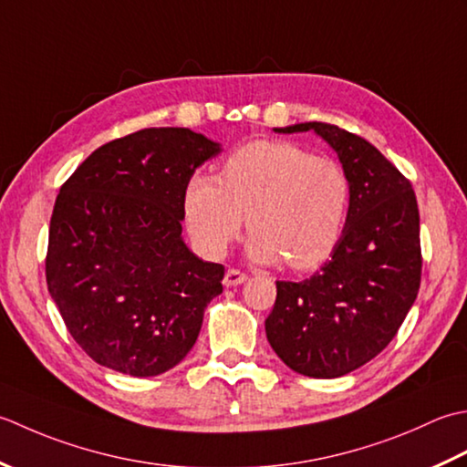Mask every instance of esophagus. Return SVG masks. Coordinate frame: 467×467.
Returning a JSON list of instances; mask_svg holds the SVG:
<instances>
[{
	"mask_svg": "<svg viewBox=\"0 0 467 467\" xmlns=\"http://www.w3.org/2000/svg\"><path fill=\"white\" fill-rule=\"evenodd\" d=\"M245 280H247V274L242 272V270H237V268H230L223 275L225 286H237V284H242Z\"/></svg>",
	"mask_w": 467,
	"mask_h": 467,
	"instance_id": "1",
	"label": "esophagus"
}]
</instances>
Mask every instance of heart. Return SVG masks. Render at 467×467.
<instances>
[{"instance_id": "heart-1", "label": "heart", "mask_w": 467, "mask_h": 467, "mask_svg": "<svg viewBox=\"0 0 467 467\" xmlns=\"http://www.w3.org/2000/svg\"><path fill=\"white\" fill-rule=\"evenodd\" d=\"M348 209L345 169L290 140L247 142L223 161L220 175H193L185 187V220L205 254L223 255L247 220L252 258H284L292 270L330 258Z\"/></svg>"}]
</instances>
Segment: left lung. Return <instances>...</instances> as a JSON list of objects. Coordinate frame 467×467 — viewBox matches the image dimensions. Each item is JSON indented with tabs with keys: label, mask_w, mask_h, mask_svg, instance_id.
Returning <instances> with one entry per match:
<instances>
[{
	"label": "left lung",
	"mask_w": 467,
	"mask_h": 467,
	"mask_svg": "<svg viewBox=\"0 0 467 467\" xmlns=\"http://www.w3.org/2000/svg\"><path fill=\"white\" fill-rule=\"evenodd\" d=\"M314 130L337 150L350 183L342 240L302 282H275L265 337L300 375L335 379L375 358L397 335L421 284L420 209L409 179L377 147L327 122Z\"/></svg>",
	"instance_id": "obj_1"
}]
</instances>
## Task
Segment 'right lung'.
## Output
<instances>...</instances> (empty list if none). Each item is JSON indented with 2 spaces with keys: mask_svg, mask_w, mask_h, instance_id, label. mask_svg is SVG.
Instances as JSON below:
<instances>
[{
  "mask_svg": "<svg viewBox=\"0 0 467 467\" xmlns=\"http://www.w3.org/2000/svg\"><path fill=\"white\" fill-rule=\"evenodd\" d=\"M217 153L189 129H142L99 147L60 187L46 282L99 365L155 377L193 348L225 268L187 250L181 220L189 179Z\"/></svg>",
  "mask_w": 467,
  "mask_h": 467,
  "instance_id": "add662e5",
  "label": "right lung"
}]
</instances>
